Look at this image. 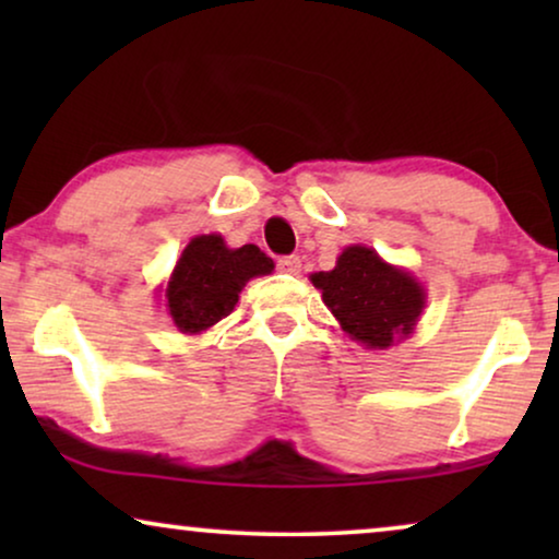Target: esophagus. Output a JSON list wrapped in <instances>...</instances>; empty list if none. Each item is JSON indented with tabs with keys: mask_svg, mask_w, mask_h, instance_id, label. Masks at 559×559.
I'll return each mask as SVG.
<instances>
[{
	"mask_svg": "<svg viewBox=\"0 0 559 559\" xmlns=\"http://www.w3.org/2000/svg\"><path fill=\"white\" fill-rule=\"evenodd\" d=\"M300 257H280L277 259V270L285 274H297L300 272Z\"/></svg>",
	"mask_w": 559,
	"mask_h": 559,
	"instance_id": "34e87169",
	"label": "esophagus"
}]
</instances>
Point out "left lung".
Instances as JSON below:
<instances>
[{
    "instance_id": "8db88e82",
    "label": "left lung",
    "mask_w": 559,
    "mask_h": 559,
    "mask_svg": "<svg viewBox=\"0 0 559 559\" xmlns=\"http://www.w3.org/2000/svg\"><path fill=\"white\" fill-rule=\"evenodd\" d=\"M312 285L343 331L366 348H389L415 331L425 308V287L369 247L343 249L331 272L312 274Z\"/></svg>"
}]
</instances>
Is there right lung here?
Wrapping results in <instances>:
<instances>
[{"instance_id":"obj_1","label":"right lung","mask_w":559,"mask_h":559,"mask_svg":"<svg viewBox=\"0 0 559 559\" xmlns=\"http://www.w3.org/2000/svg\"><path fill=\"white\" fill-rule=\"evenodd\" d=\"M274 270V262L254 243L228 249L224 236L205 234L190 239L167 282L165 297L180 333L209 331L239 302L243 285Z\"/></svg>"}]
</instances>
